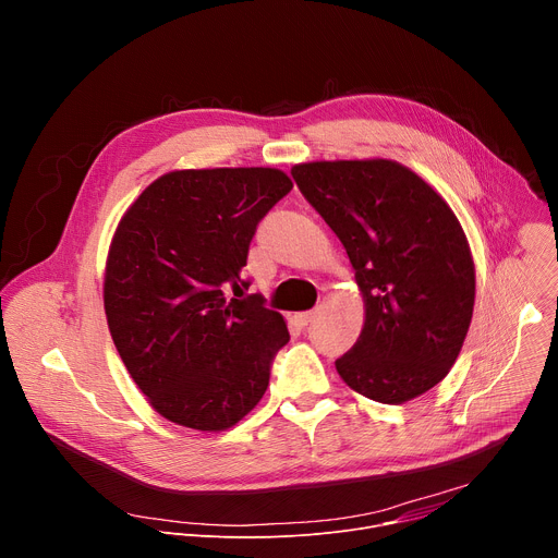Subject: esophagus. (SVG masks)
<instances>
[{
  "label": "esophagus",
  "instance_id": "1",
  "mask_svg": "<svg viewBox=\"0 0 558 558\" xmlns=\"http://www.w3.org/2000/svg\"><path fill=\"white\" fill-rule=\"evenodd\" d=\"M315 315H317V311H302V313H295L293 317H295L298 325L306 327V325H311L315 320Z\"/></svg>",
  "mask_w": 558,
  "mask_h": 558
}]
</instances>
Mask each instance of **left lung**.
<instances>
[{"instance_id": "1", "label": "left lung", "mask_w": 558, "mask_h": 558, "mask_svg": "<svg viewBox=\"0 0 558 558\" xmlns=\"http://www.w3.org/2000/svg\"><path fill=\"white\" fill-rule=\"evenodd\" d=\"M304 198L336 231L364 300L357 342L336 360L349 388L404 404L454 364L474 306V263L450 205L390 158L291 168Z\"/></svg>"}]
</instances>
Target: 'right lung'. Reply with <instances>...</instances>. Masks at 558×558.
Segmentation results:
<instances>
[{
    "label": "right lung",
    "instance_id": "1",
    "mask_svg": "<svg viewBox=\"0 0 558 558\" xmlns=\"http://www.w3.org/2000/svg\"><path fill=\"white\" fill-rule=\"evenodd\" d=\"M276 168L174 170L149 183L112 235L104 306L114 347L149 407L220 433L256 409L284 317L243 293L260 218L291 192Z\"/></svg>",
    "mask_w": 558,
    "mask_h": 558
}]
</instances>
